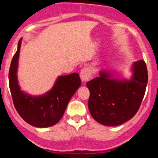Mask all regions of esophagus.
<instances>
[{"label": "esophagus", "mask_w": 158, "mask_h": 158, "mask_svg": "<svg viewBox=\"0 0 158 158\" xmlns=\"http://www.w3.org/2000/svg\"><path fill=\"white\" fill-rule=\"evenodd\" d=\"M91 77V71L88 68L82 69L80 72V79L82 82H85L89 81V79Z\"/></svg>", "instance_id": "34e87169"}]
</instances>
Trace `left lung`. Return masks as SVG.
<instances>
[{
	"mask_svg": "<svg viewBox=\"0 0 158 158\" xmlns=\"http://www.w3.org/2000/svg\"><path fill=\"white\" fill-rule=\"evenodd\" d=\"M130 79L114 77L110 70H101L100 76L86 82L89 90L88 108L93 118L109 127L128 121L139 110L148 82V72L143 60L134 62Z\"/></svg>",
	"mask_w": 158,
	"mask_h": 158,
	"instance_id": "left-lung-1",
	"label": "left lung"
}]
</instances>
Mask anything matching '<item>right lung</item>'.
Returning <instances> with one entry per match:
<instances>
[{"mask_svg": "<svg viewBox=\"0 0 158 158\" xmlns=\"http://www.w3.org/2000/svg\"><path fill=\"white\" fill-rule=\"evenodd\" d=\"M22 39L11 62L8 80L14 106L19 116L35 127H49L60 121L72 97L81 85L78 73L58 76L49 91L42 95H31L19 86L17 71Z\"/></svg>", "mask_w": 158, "mask_h": 158, "instance_id": "obj_1", "label": "right lung"}]
</instances>
